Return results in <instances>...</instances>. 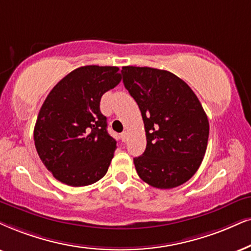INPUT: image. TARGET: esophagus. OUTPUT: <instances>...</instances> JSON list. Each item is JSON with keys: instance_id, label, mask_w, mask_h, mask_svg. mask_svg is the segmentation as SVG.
<instances>
[{"instance_id": "obj_1", "label": "esophagus", "mask_w": 251, "mask_h": 251, "mask_svg": "<svg viewBox=\"0 0 251 251\" xmlns=\"http://www.w3.org/2000/svg\"><path fill=\"white\" fill-rule=\"evenodd\" d=\"M127 135H128V133L127 132H123L122 133V134H120V138H122V140L124 141V142H125L126 140H127Z\"/></svg>"}]
</instances>
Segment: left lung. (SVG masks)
<instances>
[{
    "mask_svg": "<svg viewBox=\"0 0 251 251\" xmlns=\"http://www.w3.org/2000/svg\"><path fill=\"white\" fill-rule=\"evenodd\" d=\"M123 82L141 111L147 146L134 157L140 178L156 189L188 182L206 153L210 125L198 97L168 71L125 66Z\"/></svg>",
    "mask_w": 251,
    "mask_h": 251,
    "instance_id": "obj_1",
    "label": "left lung"
}]
</instances>
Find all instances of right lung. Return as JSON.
<instances>
[{
    "label": "right lung",
    "mask_w": 251,
    "mask_h": 251,
    "mask_svg": "<svg viewBox=\"0 0 251 251\" xmlns=\"http://www.w3.org/2000/svg\"><path fill=\"white\" fill-rule=\"evenodd\" d=\"M118 67L83 66L50 90L39 111L33 138L40 160L71 186L96 183L106 174L117 148L107 133L100 98L122 80Z\"/></svg>",
    "instance_id": "1"
}]
</instances>
